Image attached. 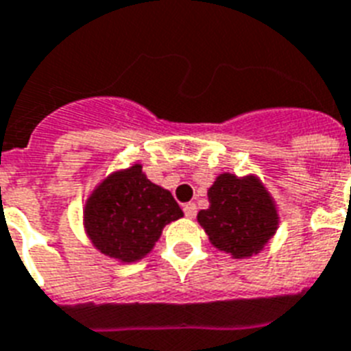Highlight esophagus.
<instances>
[{
	"instance_id": "obj_1",
	"label": "esophagus",
	"mask_w": 351,
	"mask_h": 351,
	"mask_svg": "<svg viewBox=\"0 0 351 351\" xmlns=\"http://www.w3.org/2000/svg\"><path fill=\"white\" fill-rule=\"evenodd\" d=\"M184 213L187 218H195L196 216V205L195 204H184Z\"/></svg>"
}]
</instances>
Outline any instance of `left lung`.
Wrapping results in <instances>:
<instances>
[{
  "instance_id": "obj_1",
  "label": "left lung",
  "mask_w": 351,
  "mask_h": 351,
  "mask_svg": "<svg viewBox=\"0 0 351 351\" xmlns=\"http://www.w3.org/2000/svg\"><path fill=\"white\" fill-rule=\"evenodd\" d=\"M207 196L209 209L200 210L196 218L218 250L236 259L250 258L276 234L278 209L258 176L221 173Z\"/></svg>"
}]
</instances>
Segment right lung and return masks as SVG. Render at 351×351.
I'll return each instance as SVG.
<instances>
[{
  "mask_svg": "<svg viewBox=\"0 0 351 351\" xmlns=\"http://www.w3.org/2000/svg\"><path fill=\"white\" fill-rule=\"evenodd\" d=\"M184 213L169 191L147 180L141 164L115 171L84 205V229L104 256L133 263L151 252L171 221Z\"/></svg>",
  "mask_w": 351,
  "mask_h": 351,
  "instance_id": "obj_1",
  "label": "right lung"
}]
</instances>
